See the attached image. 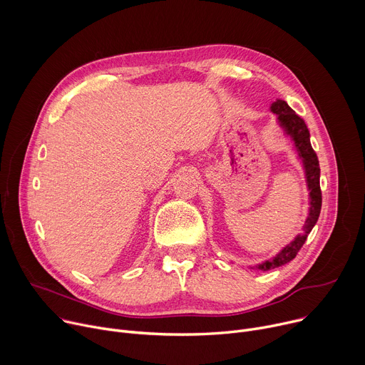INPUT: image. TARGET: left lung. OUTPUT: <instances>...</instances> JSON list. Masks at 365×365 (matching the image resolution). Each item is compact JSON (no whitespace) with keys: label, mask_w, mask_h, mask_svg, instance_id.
<instances>
[{"label":"left lung","mask_w":365,"mask_h":365,"mask_svg":"<svg viewBox=\"0 0 365 365\" xmlns=\"http://www.w3.org/2000/svg\"><path fill=\"white\" fill-rule=\"evenodd\" d=\"M270 111L276 114L277 124L283 130L284 135H287L294 145V150L297 153V158L303 166L304 170V179L306 186L309 190V214L303 225V232L297 234L289 244H286L272 259H266V262L259 263L255 269L267 272L280 266L287 264L289 262L296 257L302 245L304 244L307 235L310 234L312 228L318 222L321 206H322V193H321V168L319 160L315 150L310 145V134L304 124V121L287 106V102L283 99H276L272 106ZM254 269V267H250Z\"/></svg>","instance_id":"left-lung-1"}]
</instances>
